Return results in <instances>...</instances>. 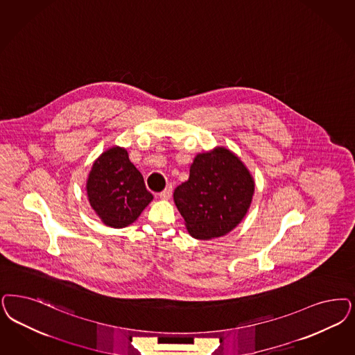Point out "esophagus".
Segmentation results:
<instances>
[{"mask_svg": "<svg viewBox=\"0 0 355 355\" xmlns=\"http://www.w3.org/2000/svg\"><path fill=\"white\" fill-rule=\"evenodd\" d=\"M171 193H173V186L168 184L166 189H165L162 193H159V198L164 199V200H168L171 196Z\"/></svg>", "mask_w": 355, "mask_h": 355, "instance_id": "obj_1", "label": "esophagus"}]
</instances>
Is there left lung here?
I'll list each match as a JSON object with an SVG mask.
<instances>
[{"label":"left lung","mask_w":355,"mask_h":355,"mask_svg":"<svg viewBox=\"0 0 355 355\" xmlns=\"http://www.w3.org/2000/svg\"><path fill=\"white\" fill-rule=\"evenodd\" d=\"M254 180L244 162L224 147L196 155L189 180L174 190V203L189 233L199 240L225 236L244 219Z\"/></svg>","instance_id":"8db88e82"}]
</instances>
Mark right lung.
Instances as JSON below:
<instances>
[{
    "label": "right lung",
    "mask_w": 355,
    "mask_h": 355,
    "mask_svg": "<svg viewBox=\"0 0 355 355\" xmlns=\"http://www.w3.org/2000/svg\"><path fill=\"white\" fill-rule=\"evenodd\" d=\"M86 193L99 219L112 228L132 224L153 199L141 173L121 147L109 148L94 161Z\"/></svg>",
    "instance_id": "1"
}]
</instances>
